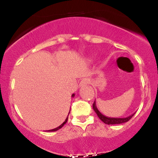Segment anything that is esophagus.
Returning <instances> with one entry per match:
<instances>
[{"label":"esophagus","mask_w":158,"mask_h":158,"mask_svg":"<svg viewBox=\"0 0 158 158\" xmlns=\"http://www.w3.org/2000/svg\"><path fill=\"white\" fill-rule=\"evenodd\" d=\"M90 79H88V78H85V79H83L82 80L80 81V86H84V85H87L90 84Z\"/></svg>","instance_id":"34e87169"}]
</instances>
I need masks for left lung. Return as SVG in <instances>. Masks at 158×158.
<instances>
[{"label":"left lung","mask_w":158,"mask_h":158,"mask_svg":"<svg viewBox=\"0 0 158 158\" xmlns=\"http://www.w3.org/2000/svg\"><path fill=\"white\" fill-rule=\"evenodd\" d=\"M93 108L94 110V111L96 112V114H97L98 117L102 121L103 123H106L107 125H114V124H121V123H124L128 122L130 119L135 115V114H131V116L129 117H125V118H114V117H106V116L103 115L102 114H101L99 112V110L97 109V106H96V102L94 101V104H93Z\"/></svg>","instance_id":"left-lung-1"}]
</instances>
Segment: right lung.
I'll use <instances>...</instances> for the list:
<instances>
[{"label": "right lung", "instance_id": "1", "mask_svg": "<svg viewBox=\"0 0 158 158\" xmlns=\"http://www.w3.org/2000/svg\"><path fill=\"white\" fill-rule=\"evenodd\" d=\"M74 94H73V95H72V97H74ZM69 113H70V112H69ZM68 117H67V118H66V119H65V121L64 123H62V124L61 125H60V126H59V127H57V128H54V129H51V130H48V131H57V130H59V129H60L61 128H62L63 126H64V125L65 124V123H67V121H68Z\"/></svg>", "mask_w": 158, "mask_h": 158}]
</instances>
